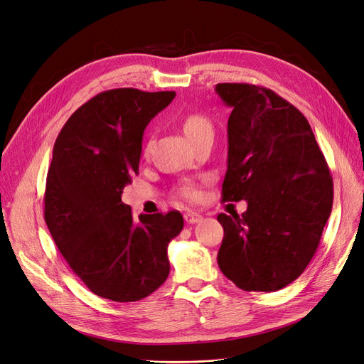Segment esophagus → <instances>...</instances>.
I'll list each match as a JSON object with an SVG mask.
<instances>
[{
	"mask_svg": "<svg viewBox=\"0 0 364 364\" xmlns=\"http://www.w3.org/2000/svg\"><path fill=\"white\" fill-rule=\"evenodd\" d=\"M183 218H185V222H186V223H190V225H194V223H199V222H202V215H200V214H197V213H193V211L185 213V214H183Z\"/></svg>",
	"mask_w": 364,
	"mask_h": 364,
	"instance_id": "1",
	"label": "esophagus"
}]
</instances>
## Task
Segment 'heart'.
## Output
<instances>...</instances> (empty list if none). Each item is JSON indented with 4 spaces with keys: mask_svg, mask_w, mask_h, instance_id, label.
Wrapping results in <instances>:
<instances>
[{
    "mask_svg": "<svg viewBox=\"0 0 364 364\" xmlns=\"http://www.w3.org/2000/svg\"><path fill=\"white\" fill-rule=\"evenodd\" d=\"M182 126H183L185 135L188 136L190 141L197 138V136L203 135V134H208V132H213L211 123H209V119L205 115H202V114H190V115H186L183 118ZM181 193H182V196L188 197V199H191V197L196 196V190L193 188L191 185L183 186Z\"/></svg>",
    "mask_w": 364,
    "mask_h": 364,
    "instance_id": "1",
    "label": "heart"
}]
</instances>
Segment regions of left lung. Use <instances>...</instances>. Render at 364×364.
Listing matches in <instances>:
<instances>
[{"mask_svg": "<svg viewBox=\"0 0 364 364\" xmlns=\"http://www.w3.org/2000/svg\"><path fill=\"white\" fill-rule=\"evenodd\" d=\"M228 119L225 202L246 213L218 214L225 229L217 262L245 291H277L299 278L333 208V179L301 111L266 87L218 83Z\"/></svg>", "mask_w": 364, "mask_h": 364, "instance_id": "left-lung-1", "label": "left lung"}]
</instances>
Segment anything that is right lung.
Returning a JSON list of instances; mask_svg holds the SVG:
<instances>
[{
	"instance_id": "right-lung-1",
	"label": "right lung",
	"mask_w": 364,
	"mask_h": 364,
	"mask_svg": "<svg viewBox=\"0 0 364 364\" xmlns=\"http://www.w3.org/2000/svg\"><path fill=\"white\" fill-rule=\"evenodd\" d=\"M174 91L119 87L97 94L58 135L46 186V223L71 270L87 289L115 302H135L167 279V247L183 217L132 214L121 202L138 174L142 135Z\"/></svg>"
}]
</instances>
